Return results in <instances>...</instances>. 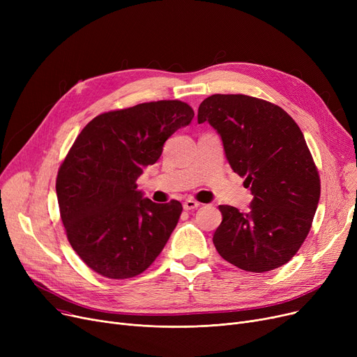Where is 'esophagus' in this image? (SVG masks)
Instances as JSON below:
<instances>
[{
    "label": "esophagus",
    "instance_id": "esophagus-1",
    "mask_svg": "<svg viewBox=\"0 0 357 357\" xmlns=\"http://www.w3.org/2000/svg\"><path fill=\"white\" fill-rule=\"evenodd\" d=\"M199 207V202H197L195 199H185V202H183V210H195V208H198Z\"/></svg>",
    "mask_w": 357,
    "mask_h": 357
}]
</instances>
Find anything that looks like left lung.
<instances>
[{"label":"left lung","mask_w":357,"mask_h":357,"mask_svg":"<svg viewBox=\"0 0 357 357\" xmlns=\"http://www.w3.org/2000/svg\"><path fill=\"white\" fill-rule=\"evenodd\" d=\"M221 137L233 171L253 199L248 213L220 205L217 252L248 272L285 265L304 243L320 199V178L303 131L282 108L249 96L215 93L198 108V123Z\"/></svg>","instance_id":"1"}]
</instances>
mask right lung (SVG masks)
Wrapping results in <instances>:
<instances>
[{"label": "right lung", "instance_id": "1", "mask_svg": "<svg viewBox=\"0 0 357 357\" xmlns=\"http://www.w3.org/2000/svg\"><path fill=\"white\" fill-rule=\"evenodd\" d=\"M192 119V108L182 101L144 102L97 116L72 144L56 194L70 246L93 272L133 278L160 255L182 204L150 201L136 181Z\"/></svg>", "mask_w": 357, "mask_h": 357}]
</instances>
